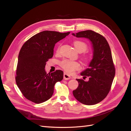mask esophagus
Masks as SVG:
<instances>
[{
	"label": "esophagus",
	"mask_w": 131,
	"mask_h": 131,
	"mask_svg": "<svg viewBox=\"0 0 131 131\" xmlns=\"http://www.w3.org/2000/svg\"><path fill=\"white\" fill-rule=\"evenodd\" d=\"M71 78V77L69 75H68V74H66V73H64V74H63V79L69 80Z\"/></svg>",
	"instance_id": "obj_1"
}]
</instances>
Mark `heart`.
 <instances>
[{
	"mask_svg": "<svg viewBox=\"0 0 131 131\" xmlns=\"http://www.w3.org/2000/svg\"><path fill=\"white\" fill-rule=\"evenodd\" d=\"M74 45L78 52H84L85 51L88 46L87 45L85 42L80 41H77L74 42ZM59 48H58L57 51H59ZM60 66L64 70L69 73V74H73L76 70H79L80 68V65L79 63L74 61H71L69 60H64L60 62Z\"/></svg>",
	"mask_w": 131,
	"mask_h": 131,
	"instance_id": "b5f03b06",
	"label": "heart"
}]
</instances>
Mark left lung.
I'll use <instances>...</instances> for the list:
<instances>
[{
  "label": "left lung",
  "instance_id": "obj_1",
  "mask_svg": "<svg viewBox=\"0 0 131 131\" xmlns=\"http://www.w3.org/2000/svg\"><path fill=\"white\" fill-rule=\"evenodd\" d=\"M75 37L89 39L93 50V59L89 68L81 72L88 81L77 79L79 83L73 95L79 102L85 105H94L104 99L110 91L115 76V67L110 47L106 39L92 30L72 33Z\"/></svg>",
  "mask_w": 131,
  "mask_h": 131
}]
</instances>
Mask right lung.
<instances>
[{
  "label": "right lung",
  "instance_id": "right-lung-1",
  "mask_svg": "<svg viewBox=\"0 0 131 131\" xmlns=\"http://www.w3.org/2000/svg\"><path fill=\"white\" fill-rule=\"evenodd\" d=\"M44 31L23 44L18 55L16 81L24 96L33 103H42L51 98L54 86L63 79V72L45 71L46 62L53 55L54 45L70 34Z\"/></svg>",
  "mask_w": 131,
  "mask_h": 131
}]
</instances>
